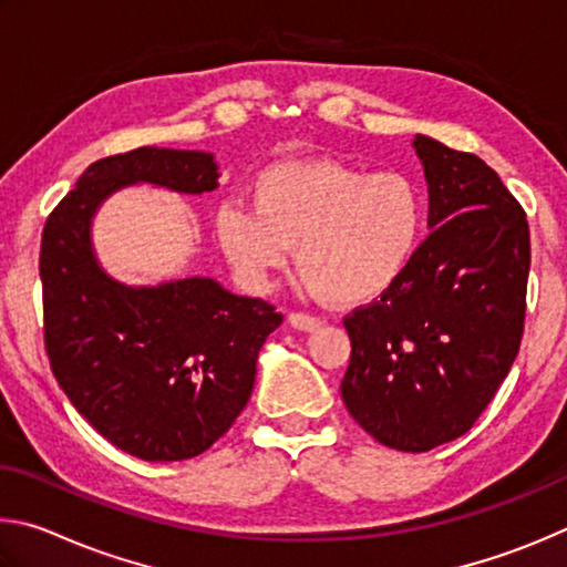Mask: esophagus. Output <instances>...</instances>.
Wrapping results in <instances>:
<instances>
[{"label": "esophagus", "instance_id": "obj_1", "mask_svg": "<svg viewBox=\"0 0 567 567\" xmlns=\"http://www.w3.org/2000/svg\"><path fill=\"white\" fill-rule=\"evenodd\" d=\"M289 323L296 331H316L323 326V319H319V316H309V313H291Z\"/></svg>", "mask_w": 567, "mask_h": 567}]
</instances>
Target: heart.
<instances>
[{
	"instance_id": "obj_1",
	"label": "heart",
	"mask_w": 567,
	"mask_h": 567,
	"mask_svg": "<svg viewBox=\"0 0 567 567\" xmlns=\"http://www.w3.org/2000/svg\"><path fill=\"white\" fill-rule=\"evenodd\" d=\"M425 234V196L409 174L303 158L264 168L254 206L224 202L216 238L251 286L293 264L301 281L333 306L379 299L405 274Z\"/></svg>"
}]
</instances>
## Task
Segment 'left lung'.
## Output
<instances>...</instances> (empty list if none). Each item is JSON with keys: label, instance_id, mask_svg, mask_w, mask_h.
Wrapping results in <instances>:
<instances>
[{"label": "left lung", "instance_id": "1", "mask_svg": "<svg viewBox=\"0 0 567 567\" xmlns=\"http://www.w3.org/2000/svg\"><path fill=\"white\" fill-rule=\"evenodd\" d=\"M431 234L389 291L343 321L341 395L365 433L423 453L458 439L518 355L530 271L525 212L475 154L413 138Z\"/></svg>", "mask_w": 567, "mask_h": 567}]
</instances>
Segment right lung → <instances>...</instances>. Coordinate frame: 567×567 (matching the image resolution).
I'll list each match as a JSON object with an SVG mask.
<instances>
[{
  "instance_id": "obj_1",
  "label": "right lung",
  "mask_w": 567,
  "mask_h": 567,
  "mask_svg": "<svg viewBox=\"0 0 567 567\" xmlns=\"http://www.w3.org/2000/svg\"><path fill=\"white\" fill-rule=\"evenodd\" d=\"M218 176L208 152L142 146L94 162L44 224L39 276L54 379L106 441L142 461L194 458L231 429L284 316L208 276L122 284L99 264L94 216L126 186L206 194Z\"/></svg>"
}]
</instances>
